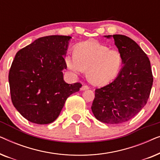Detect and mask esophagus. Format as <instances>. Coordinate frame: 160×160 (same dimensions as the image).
Wrapping results in <instances>:
<instances>
[{"label":"esophagus","instance_id":"esophagus-1","mask_svg":"<svg viewBox=\"0 0 160 160\" xmlns=\"http://www.w3.org/2000/svg\"><path fill=\"white\" fill-rule=\"evenodd\" d=\"M89 87L88 86H87V85H83L82 87V88H81V90L82 91H84V90H87V89H89Z\"/></svg>","mask_w":160,"mask_h":160}]
</instances>
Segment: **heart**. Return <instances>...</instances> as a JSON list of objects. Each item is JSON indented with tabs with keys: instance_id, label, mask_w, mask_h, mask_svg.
Wrapping results in <instances>:
<instances>
[{
	"instance_id": "obj_1",
	"label": "heart",
	"mask_w": 160,
	"mask_h": 160,
	"mask_svg": "<svg viewBox=\"0 0 160 160\" xmlns=\"http://www.w3.org/2000/svg\"><path fill=\"white\" fill-rule=\"evenodd\" d=\"M65 62L76 74L87 71L89 82L102 86L113 81L119 73L122 58L117 50L109 49L95 40L78 43L73 48V56L67 55Z\"/></svg>"
}]
</instances>
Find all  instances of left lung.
Listing matches in <instances>:
<instances>
[{
  "label": "left lung",
  "instance_id": "1",
  "mask_svg": "<svg viewBox=\"0 0 160 160\" xmlns=\"http://www.w3.org/2000/svg\"><path fill=\"white\" fill-rule=\"evenodd\" d=\"M113 37L123 67L110 84L95 89L92 111L106 124H120L135 117L148 101L153 84L149 59L138 43L123 35Z\"/></svg>",
  "mask_w": 160,
  "mask_h": 160
}]
</instances>
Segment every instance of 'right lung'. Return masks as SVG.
<instances>
[{"label": "right lung", "instance_id": "right-lung-1", "mask_svg": "<svg viewBox=\"0 0 160 160\" xmlns=\"http://www.w3.org/2000/svg\"><path fill=\"white\" fill-rule=\"evenodd\" d=\"M71 38L41 37L15 55L8 74L12 101L19 113L32 123L53 122L67 98L82 86L80 83L67 84L63 79Z\"/></svg>", "mask_w": 160, "mask_h": 160}]
</instances>
